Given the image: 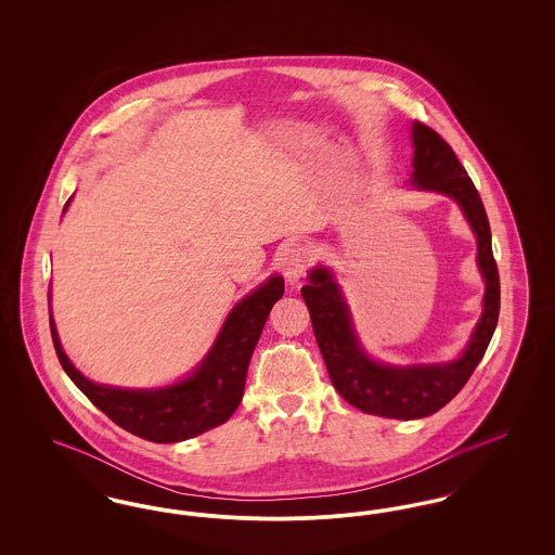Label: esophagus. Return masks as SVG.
<instances>
[{"mask_svg":"<svg viewBox=\"0 0 555 555\" xmlns=\"http://www.w3.org/2000/svg\"><path fill=\"white\" fill-rule=\"evenodd\" d=\"M310 262H312V251L304 245V243H297V245H291L289 249L285 251V256H283V272H285V279L289 281V283H299L304 276H306V272H308V268H310Z\"/></svg>","mask_w":555,"mask_h":555,"instance_id":"obj_1","label":"esophagus"}]
</instances>
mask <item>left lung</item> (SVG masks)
<instances>
[{
    "mask_svg": "<svg viewBox=\"0 0 555 555\" xmlns=\"http://www.w3.org/2000/svg\"><path fill=\"white\" fill-rule=\"evenodd\" d=\"M412 139L416 147L412 183L453 197L478 241V266L487 281L485 310L462 358L446 366L396 369L376 364L358 345L333 274L317 268L310 272V285L301 287L320 353L339 396L366 414L399 421L430 416L462 391L482 360L500 318V272L493 258L489 218L475 183L439 132L424 122H414Z\"/></svg>",
    "mask_w": 555,
    "mask_h": 555,
    "instance_id": "8db88e82",
    "label": "left lung"
}]
</instances>
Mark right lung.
I'll return each mask as SVG.
<instances>
[{
  "label": "right lung",
  "mask_w": 555,
  "mask_h": 555,
  "mask_svg": "<svg viewBox=\"0 0 555 555\" xmlns=\"http://www.w3.org/2000/svg\"><path fill=\"white\" fill-rule=\"evenodd\" d=\"M283 293L285 281L272 276L260 289L247 295L227 318L202 366L183 383L168 389L129 391L91 383L62 351L50 312L53 347L73 383L112 423L152 443H177L197 437L233 416L243 397L247 366L262 335L266 318Z\"/></svg>",
  "instance_id": "right-lung-1"
}]
</instances>
